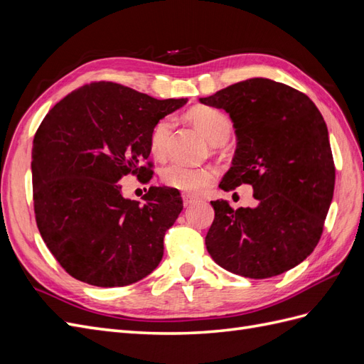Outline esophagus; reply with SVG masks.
<instances>
[{"mask_svg":"<svg viewBox=\"0 0 364 364\" xmlns=\"http://www.w3.org/2000/svg\"><path fill=\"white\" fill-rule=\"evenodd\" d=\"M182 200H183V206H190L196 202H199L200 199L197 196H193V194H188V193H183L182 194Z\"/></svg>","mask_w":364,"mask_h":364,"instance_id":"obj_1","label":"esophagus"}]
</instances>
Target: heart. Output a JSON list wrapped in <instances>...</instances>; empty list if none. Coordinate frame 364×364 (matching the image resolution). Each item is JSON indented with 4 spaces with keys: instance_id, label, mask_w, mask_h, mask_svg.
I'll use <instances>...</instances> for the list:
<instances>
[{
    "instance_id": "obj_1",
    "label": "heart",
    "mask_w": 364,
    "mask_h": 364,
    "mask_svg": "<svg viewBox=\"0 0 364 364\" xmlns=\"http://www.w3.org/2000/svg\"><path fill=\"white\" fill-rule=\"evenodd\" d=\"M190 118L193 119L197 129L206 136V139L214 146L218 144V142L226 141L230 135V130H232V124H230L228 115L215 107H194L190 112ZM171 129L173 121L167 117L158 121L155 129L151 132V151L159 158L167 155ZM161 176L164 183H167L171 188L185 193H200L215 181L217 171L213 167L197 168L190 167V165L183 162H171L167 167H164Z\"/></svg>"
}]
</instances>
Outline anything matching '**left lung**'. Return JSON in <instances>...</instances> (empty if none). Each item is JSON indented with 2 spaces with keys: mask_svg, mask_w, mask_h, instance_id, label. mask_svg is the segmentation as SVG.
Segmentation results:
<instances>
[{
  "mask_svg": "<svg viewBox=\"0 0 364 364\" xmlns=\"http://www.w3.org/2000/svg\"><path fill=\"white\" fill-rule=\"evenodd\" d=\"M232 119L237 150L220 188L253 186L255 206L211 202L205 245L220 267L252 279L301 264L321 240L336 168L322 114L305 94L264 77L199 98Z\"/></svg>",
  "mask_w": 364,
  "mask_h": 364,
  "instance_id": "left-lung-1",
  "label": "left lung"
}]
</instances>
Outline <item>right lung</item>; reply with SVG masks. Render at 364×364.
Wrapping results in <instances>:
<instances>
[{"label":"right lung","mask_w":364,"mask_h":364,"mask_svg":"<svg viewBox=\"0 0 364 364\" xmlns=\"http://www.w3.org/2000/svg\"><path fill=\"white\" fill-rule=\"evenodd\" d=\"M186 98L156 100L112 82L68 94L41 123L31 150L33 200L42 240L73 278L124 287L164 255V235L182 211L176 188L150 186L144 203L121 193L123 176H144L156 123Z\"/></svg>","instance_id":"1"}]
</instances>
